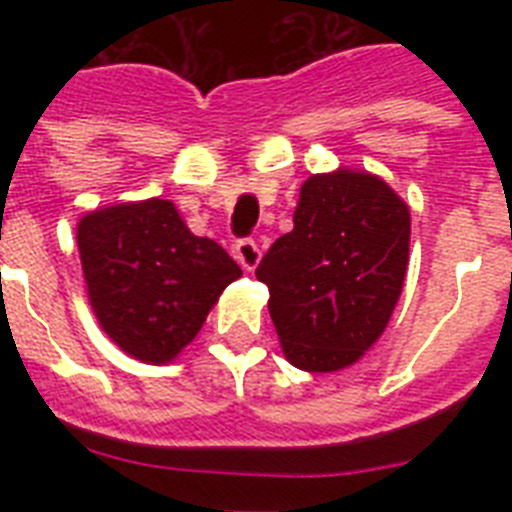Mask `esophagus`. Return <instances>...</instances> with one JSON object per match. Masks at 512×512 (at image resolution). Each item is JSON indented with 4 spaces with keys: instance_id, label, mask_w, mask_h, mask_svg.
<instances>
[{
    "instance_id": "34e87169",
    "label": "esophagus",
    "mask_w": 512,
    "mask_h": 512,
    "mask_svg": "<svg viewBox=\"0 0 512 512\" xmlns=\"http://www.w3.org/2000/svg\"><path fill=\"white\" fill-rule=\"evenodd\" d=\"M235 259L246 271H253L261 261V248L253 238H243V241L235 243Z\"/></svg>"
}]
</instances>
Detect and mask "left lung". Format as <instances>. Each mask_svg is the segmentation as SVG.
<instances>
[{
  "instance_id": "left-lung-1",
  "label": "left lung",
  "mask_w": 512,
  "mask_h": 512,
  "mask_svg": "<svg viewBox=\"0 0 512 512\" xmlns=\"http://www.w3.org/2000/svg\"><path fill=\"white\" fill-rule=\"evenodd\" d=\"M292 220L256 279L269 287L284 359L305 372H338L390 323L408 271L410 210L377 174L341 166L302 184Z\"/></svg>"
}]
</instances>
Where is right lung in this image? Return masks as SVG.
<instances>
[{
    "instance_id": "1",
    "label": "right lung",
    "mask_w": 512,
    "mask_h": 512,
    "mask_svg": "<svg viewBox=\"0 0 512 512\" xmlns=\"http://www.w3.org/2000/svg\"><path fill=\"white\" fill-rule=\"evenodd\" d=\"M76 243L99 328L143 364L182 354L243 274L223 246L194 235L174 202L158 197L87 212Z\"/></svg>"
}]
</instances>
